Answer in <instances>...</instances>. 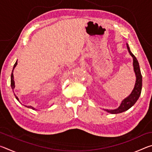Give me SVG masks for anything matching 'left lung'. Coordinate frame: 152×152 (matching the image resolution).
I'll list each match as a JSON object with an SVG mask.
<instances>
[{
    "label": "left lung",
    "instance_id": "1",
    "mask_svg": "<svg viewBox=\"0 0 152 152\" xmlns=\"http://www.w3.org/2000/svg\"><path fill=\"white\" fill-rule=\"evenodd\" d=\"M127 48L129 51V53L133 58V70H134L135 76H136V81L135 84V86L133 90L127 97H126L125 99H123L120 106L116 109L109 110V109H104L107 112L111 113V114H118V113H123L126 111L128 109H129L131 107L134 105L137 101L140 98L141 92V88H142V76H141L140 65L139 62L135 58V56L133 54L131 51L127 43Z\"/></svg>",
    "mask_w": 152,
    "mask_h": 152
}]
</instances>
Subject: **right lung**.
<instances>
[{
    "label": "right lung",
    "mask_w": 152,
    "mask_h": 152,
    "mask_svg": "<svg viewBox=\"0 0 152 152\" xmlns=\"http://www.w3.org/2000/svg\"><path fill=\"white\" fill-rule=\"evenodd\" d=\"M17 65V61L16 62H15V64H14L13 69H12V73H11V88H12V91H13L14 88H15V81H14V76H13V70L15 69V67H16ZM13 92H14V91H13ZM14 94H15V98H16V99H17V101H19V99H18V97L16 96V95H15V93H14ZM25 107H27V108H31V109H33V110L35 109V108H33V107H31V106H28V107H27V106H25Z\"/></svg>",
    "instance_id": "add662e5"
}]
</instances>
